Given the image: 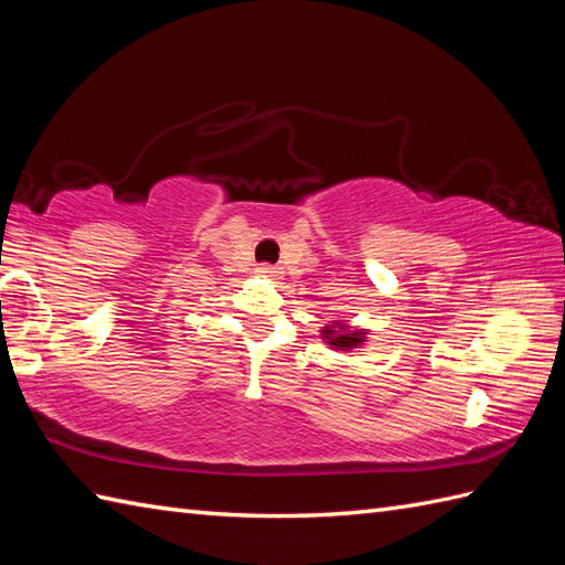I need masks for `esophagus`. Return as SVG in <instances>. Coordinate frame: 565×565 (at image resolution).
<instances>
[{
    "instance_id": "esophagus-1",
    "label": "esophagus",
    "mask_w": 565,
    "mask_h": 565,
    "mask_svg": "<svg viewBox=\"0 0 565 565\" xmlns=\"http://www.w3.org/2000/svg\"><path fill=\"white\" fill-rule=\"evenodd\" d=\"M256 273L260 275V278H278V275H280V268L270 266V263H260V266L256 268Z\"/></svg>"
}]
</instances>
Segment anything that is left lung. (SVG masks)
<instances>
[{
	"mask_svg": "<svg viewBox=\"0 0 565 565\" xmlns=\"http://www.w3.org/2000/svg\"><path fill=\"white\" fill-rule=\"evenodd\" d=\"M323 338H329V343L338 350H350V348H358L362 343V331H353L348 333L345 326H341V331H333V329H326Z\"/></svg>",
	"mask_w": 565,
	"mask_h": 565,
	"instance_id": "left-lung-1",
	"label": "left lung"
}]
</instances>
